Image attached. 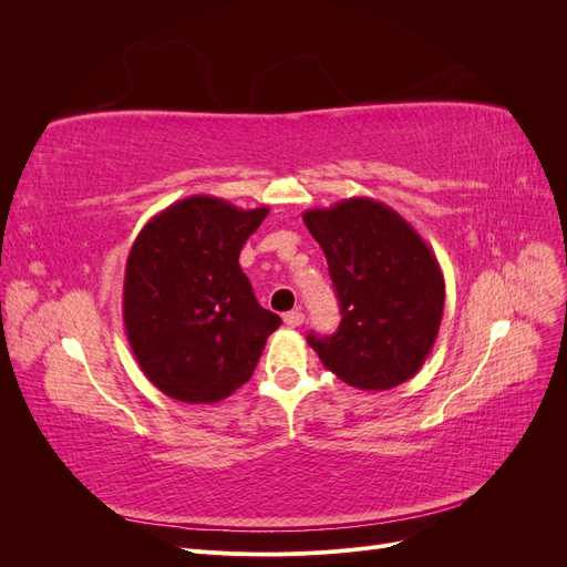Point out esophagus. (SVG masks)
<instances>
[{"label":"esophagus","instance_id":"obj_1","mask_svg":"<svg viewBox=\"0 0 567 567\" xmlns=\"http://www.w3.org/2000/svg\"><path fill=\"white\" fill-rule=\"evenodd\" d=\"M284 321L290 326V329H296V326H300L305 321V315L300 310H293V312H286L284 315Z\"/></svg>","mask_w":567,"mask_h":567}]
</instances>
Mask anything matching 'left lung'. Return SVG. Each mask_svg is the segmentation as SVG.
<instances>
[{
  "label": "left lung",
  "mask_w": 567,
  "mask_h": 567,
  "mask_svg": "<svg viewBox=\"0 0 567 567\" xmlns=\"http://www.w3.org/2000/svg\"><path fill=\"white\" fill-rule=\"evenodd\" d=\"M340 300L333 336H307L321 364L359 390L409 381L431 354L444 310L433 250L390 205L346 198L302 215Z\"/></svg>",
  "instance_id": "1"
}]
</instances>
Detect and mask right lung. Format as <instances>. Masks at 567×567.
<instances>
[{
    "label": "right lung",
    "instance_id": "1",
    "mask_svg": "<svg viewBox=\"0 0 567 567\" xmlns=\"http://www.w3.org/2000/svg\"><path fill=\"white\" fill-rule=\"evenodd\" d=\"M269 208L188 196L136 236L127 255L123 321L146 379L167 398L213 404L241 388L281 317L255 300L238 265Z\"/></svg>",
    "mask_w": 567,
    "mask_h": 567
}]
</instances>
